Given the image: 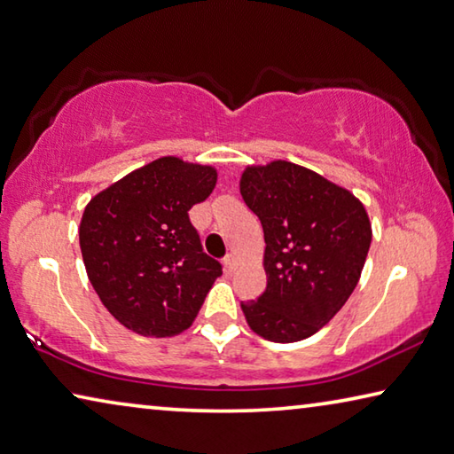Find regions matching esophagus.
<instances>
[{
	"mask_svg": "<svg viewBox=\"0 0 454 454\" xmlns=\"http://www.w3.org/2000/svg\"><path fill=\"white\" fill-rule=\"evenodd\" d=\"M224 269H226V272H232L234 270V266H236V256L234 254H226L224 256Z\"/></svg>",
	"mask_w": 454,
	"mask_h": 454,
	"instance_id": "esophagus-1",
	"label": "esophagus"
}]
</instances>
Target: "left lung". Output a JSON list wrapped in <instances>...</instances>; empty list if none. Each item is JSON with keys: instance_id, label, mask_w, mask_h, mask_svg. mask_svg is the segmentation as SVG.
Listing matches in <instances>:
<instances>
[{"instance_id": "left-lung-1", "label": "left lung", "mask_w": 454, "mask_h": 454, "mask_svg": "<svg viewBox=\"0 0 454 454\" xmlns=\"http://www.w3.org/2000/svg\"><path fill=\"white\" fill-rule=\"evenodd\" d=\"M240 193L262 224L266 289L242 301L250 329L293 343L327 325L354 293L372 242L362 201L291 161L250 165Z\"/></svg>"}]
</instances>
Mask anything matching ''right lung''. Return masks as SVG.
<instances>
[{
  "label": "right lung",
  "mask_w": 454,
  "mask_h": 454,
  "mask_svg": "<svg viewBox=\"0 0 454 454\" xmlns=\"http://www.w3.org/2000/svg\"><path fill=\"white\" fill-rule=\"evenodd\" d=\"M215 179L210 165L160 157L84 207L78 236L86 275L121 325L171 337L196 319L222 264L204 253L188 212Z\"/></svg>",
  "instance_id": "obj_1"
}]
</instances>
